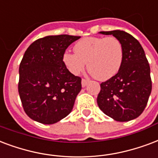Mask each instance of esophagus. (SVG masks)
<instances>
[{"label": "esophagus", "instance_id": "esophagus-1", "mask_svg": "<svg viewBox=\"0 0 158 158\" xmlns=\"http://www.w3.org/2000/svg\"><path fill=\"white\" fill-rule=\"evenodd\" d=\"M88 83H89V79H82V87H85V86L88 84Z\"/></svg>", "mask_w": 158, "mask_h": 158}]
</instances>
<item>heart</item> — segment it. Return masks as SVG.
Instances as JSON below:
<instances>
[{
  "label": "heart",
  "instance_id": "1",
  "mask_svg": "<svg viewBox=\"0 0 158 158\" xmlns=\"http://www.w3.org/2000/svg\"><path fill=\"white\" fill-rule=\"evenodd\" d=\"M74 53L64 52V64L73 74L88 70L100 81L111 79L118 73L123 60V48L116 37H86L74 44Z\"/></svg>",
  "mask_w": 158,
  "mask_h": 158
}]
</instances>
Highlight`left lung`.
<instances>
[{"label": "left lung", "mask_w": 158, "mask_h": 158, "mask_svg": "<svg viewBox=\"0 0 158 158\" xmlns=\"http://www.w3.org/2000/svg\"><path fill=\"white\" fill-rule=\"evenodd\" d=\"M99 33L113 35L121 41L123 60L118 72L100 84L97 103L106 115L116 121L127 122L140 116L151 94L148 61L140 43L130 34L123 31Z\"/></svg>", "instance_id": "left-lung-1"}]
</instances>
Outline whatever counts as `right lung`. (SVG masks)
Listing matches in <instances>:
<instances>
[{"label":"right lung","instance_id":"add662e5","mask_svg":"<svg viewBox=\"0 0 158 158\" xmlns=\"http://www.w3.org/2000/svg\"><path fill=\"white\" fill-rule=\"evenodd\" d=\"M80 36L49 35L34 41L19 68L18 91L26 114L43 124H53L70 114L82 89L81 78L62 61L65 50Z\"/></svg>","mask_w":158,"mask_h":158}]
</instances>
